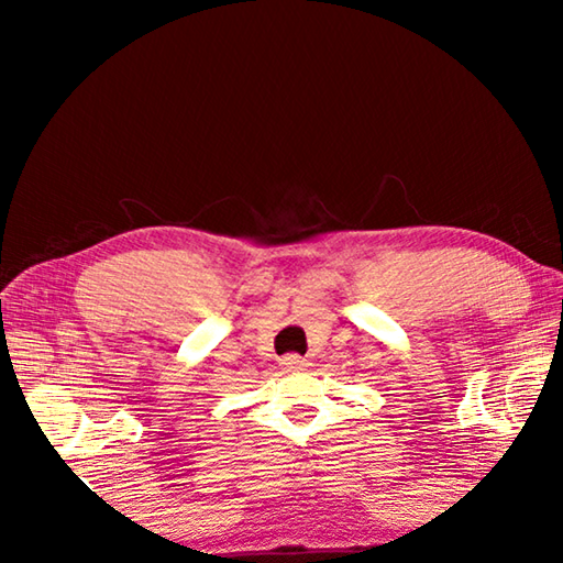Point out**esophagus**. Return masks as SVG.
<instances>
[{
    "mask_svg": "<svg viewBox=\"0 0 563 563\" xmlns=\"http://www.w3.org/2000/svg\"><path fill=\"white\" fill-rule=\"evenodd\" d=\"M305 365H308V362H305L302 357H298V355H288V357H283V367L288 369V373H295V369H302Z\"/></svg>",
    "mask_w": 563,
    "mask_h": 563,
    "instance_id": "1",
    "label": "esophagus"
}]
</instances>
